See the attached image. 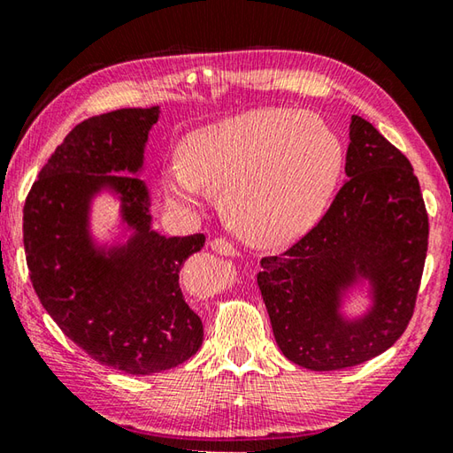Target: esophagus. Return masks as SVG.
Returning <instances> with one entry per match:
<instances>
[{
	"instance_id": "esophagus-1",
	"label": "esophagus",
	"mask_w": 453,
	"mask_h": 453,
	"mask_svg": "<svg viewBox=\"0 0 453 453\" xmlns=\"http://www.w3.org/2000/svg\"><path fill=\"white\" fill-rule=\"evenodd\" d=\"M210 248L221 255H237V248L232 242L226 240V237H213L210 242Z\"/></svg>"
}]
</instances>
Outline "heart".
<instances>
[{
	"label": "heart",
	"instance_id": "b5f03b06",
	"mask_svg": "<svg viewBox=\"0 0 453 453\" xmlns=\"http://www.w3.org/2000/svg\"><path fill=\"white\" fill-rule=\"evenodd\" d=\"M182 164L162 170L164 198L198 208L203 190L221 192L234 232L257 248L297 240L317 224L339 182L344 150L319 114L257 109L192 130Z\"/></svg>",
	"mask_w": 453,
	"mask_h": 453
}]
</instances>
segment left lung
I'll use <instances>...</instances> for the list:
<instances>
[{
  "mask_svg": "<svg viewBox=\"0 0 453 453\" xmlns=\"http://www.w3.org/2000/svg\"><path fill=\"white\" fill-rule=\"evenodd\" d=\"M347 180L311 232L261 259L257 285L291 363L341 370L382 355L412 319L427 251V213L412 164L352 114ZM366 292L349 318L343 303Z\"/></svg>",
  "mask_w": 453,
  "mask_h": 453,
  "instance_id": "left-lung-1",
  "label": "left lung"
}]
</instances>
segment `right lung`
I'll return each mask as SVG.
<instances>
[{"mask_svg": "<svg viewBox=\"0 0 453 453\" xmlns=\"http://www.w3.org/2000/svg\"><path fill=\"white\" fill-rule=\"evenodd\" d=\"M158 117L160 106H150L81 122L41 168L23 208V245L41 305L96 363L142 376L182 365L203 341L180 269L205 237L156 232L150 190L138 178ZM103 193L119 202L112 242L89 229Z\"/></svg>", "mask_w": 453, "mask_h": 453, "instance_id": "1", "label": "right lung"}]
</instances>
